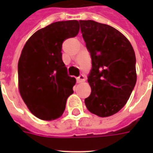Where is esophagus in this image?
<instances>
[{"instance_id":"1","label":"esophagus","mask_w":153,"mask_h":153,"mask_svg":"<svg viewBox=\"0 0 153 153\" xmlns=\"http://www.w3.org/2000/svg\"><path fill=\"white\" fill-rule=\"evenodd\" d=\"M85 80H86V77H85V76L83 75V74H81L79 77L77 78L78 83H83V82H85Z\"/></svg>"}]
</instances>
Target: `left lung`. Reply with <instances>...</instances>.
<instances>
[{"instance_id":"obj_1","label":"left lung","mask_w":153,"mask_h":153,"mask_svg":"<svg viewBox=\"0 0 153 153\" xmlns=\"http://www.w3.org/2000/svg\"><path fill=\"white\" fill-rule=\"evenodd\" d=\"M79 24L92 59L88 76L91 93L85 104L98 117H110L125 106L136 85L134 50L113 27L91 20L79 21Z\"/></svg>"}]
</instances>
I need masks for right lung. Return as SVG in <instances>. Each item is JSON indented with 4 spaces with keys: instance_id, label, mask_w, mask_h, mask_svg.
Listing matches in <instances>:
<instances>
[{
    "instance_id": "right-lung-1",
    "label": "right lung",
    "mask_w": 153,
    "mask_h": 153,
    "mask_svg": "<svg viewBox=\"0 0 153 153\" xmlns=\"http://www.w3.org/2000/svg\"><path fill=\"white\" fill-rule=\"evenodd\" d=\"M77 21H58L36 31L18 61V89L32 114L42 120L61 117L76 79L62 60L63 42L78 34Z\"/></svg>"
}]
</instances>
